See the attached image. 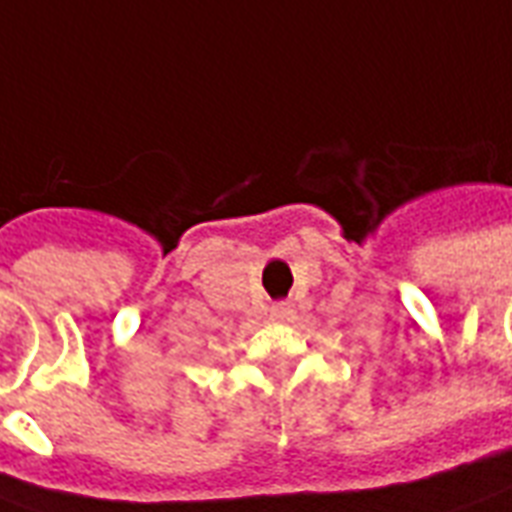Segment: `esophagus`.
<instances>
[{
  "label": "esophagus",
  "instance_id": "esophagus-1",
  "mask_svg": "<svg viewBox=\"0 0 512 512\" xmlns=\"http://www.w3.org/2000/svg\"><path fill=\"white\" fill-rule=\"evenodd\" d=\"M271 317L273 319H290L292 317V303H287V300H279V303H273Z\"/></svg>",
  "mask_w": 512,
  "mask_h": 512
}]
</instances>
